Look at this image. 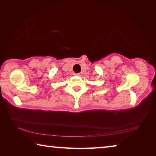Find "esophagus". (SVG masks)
Masks as SVG:
<instances>
[{
    "instance_id": "obj_1",
    "label": "esophagus",
    "mask_w": 156,
    "mask_h": 156,
    "mask_svg": "<svg viewBox=\"0 0 156 156\" xmlns=\"http://www.w3.org/2000/svg\"><path fill=\"white\" fill-rule=\"evenodd\" d=\"M76 76H82L83 75V73H76Z\"/></svg>"
}]
</instances>
